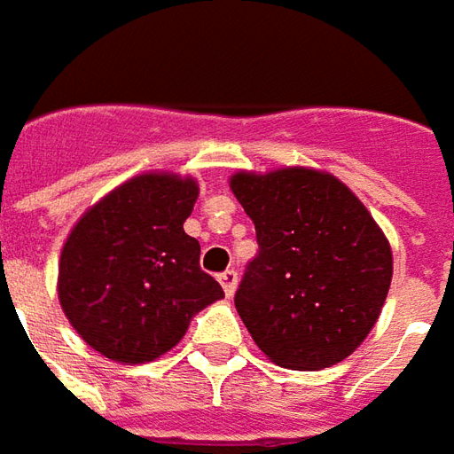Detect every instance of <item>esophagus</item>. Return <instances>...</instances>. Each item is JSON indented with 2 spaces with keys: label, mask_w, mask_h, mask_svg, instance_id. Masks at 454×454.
<instances>
[{
  "label": "esophagus",
  "mask_w": 454,
  "mask_h": 454,
  "mask_svg": "<svg viewBox=\"0 0 454 454\" xmlns=\"http://www.w3.org/2000/svg\"><path fill=\"white\" fill-rule=\"evenodd\" d=\"M237 278H239V276H237V271H234V269H227V271L220 273V284H222V288H224V294L232 295L234 291H237Z\"/></svg>",
  "instance_id": "34e87169"
}]
</instances>
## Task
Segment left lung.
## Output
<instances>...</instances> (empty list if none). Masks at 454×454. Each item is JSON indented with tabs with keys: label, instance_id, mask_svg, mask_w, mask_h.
<instances>
[{
	"label": "left lung",
	"instance_id": "1",
	"mask_svg": "<svg viewBox=\"0 0 454 454\" xmlns=\"http://www.w3.org/2000/svg\"><path fill=\"white\" fill-rule=\"evenodd\" d=\"M232 192L254 220L259 252L234 294L263 355L315 372L355 352L391 286V247L355 192L327 173H237Z\"/></svg>",
	"mask_w": 454,
	"mask_h": 454
}]
</instances>
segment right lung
I'll list each match as a JSON object with an SVG mask.
<instances>
[{
	"instance_id": "1",
	"label": "right lung",
	"mask_w": 454,
	"mask_h": 454,
	"mask_svg": "<svg viewBox=\"0 0 454 454\" xmlns=\"http://www.w3.org/2000/svg\"><path fill=\"white\" fill-rule=\"evenodd\" d=\"M195 181L139 176L82 215L67 237L58 298L70 325L114 362H151L185 335L191 317L224 295L183 232Z\"/></svg>"
}]
</instances>
